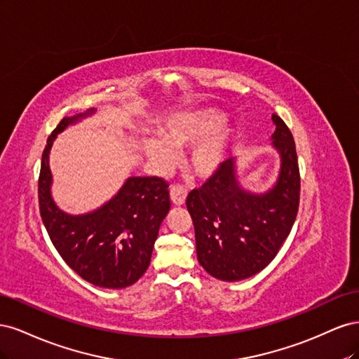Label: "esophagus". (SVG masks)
Wrapping results in <instances>:
<instances>
[{
  "label": "esophagus",
  "instance_id": "1",
  "mask_svg": "<svg viewBox=\"0 0 359 359\" xmlns=\"http://www.w3.org/2000/svg\"><path fill=\"white\" fill-rule=\"evenodd\" d=\"M187 198V189L181 186V184H175L170 187V199L175 205H184Z\"/></svg>",
  "mask_w": 359,
  "mask_h": 359
}]
</instances>
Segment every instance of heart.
I'll return each mask as SVG.
<instances>
[{"label": "heart", "instance_id": "1", "mask_svg": "<svg viewBox=\"0 0 359 359\" xmlns=\"http://www.w3.org/2000/svg\"><path fill=\"white\" fill-rule=\"evenodd\" d=\"M223 119L224 116L220 112L212 109L181 114L160 128V139L145 140V153L160 168L168 169L177 160L175 149L198 142L190 154V168L201 177H210L223 165L231 145L229 130L217 128Z\"/></svg>", "mask_w": 359, "mask_h": 359}]
</instances>
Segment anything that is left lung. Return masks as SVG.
<instances>
[{
	"instance_id": "1",
	"label": "left lung",
	"mask_w": 359,
	"mask_h": 359,
	"mask_svg": "<svg viewBox=\"0 0 359 359\" xmlns=\"http://www.w3.org/2000/svg\"><path fill=\"white\" fill-rule=\"evenodd\" d=\"M273 121L281 156L273 190L262 196L243 191L229 158L187 196L198 260L215 278L235 281L257 274L276 257L295 223L301 191L297 147L283 119L274 114Z\"/></svg>"
}]
</instances>
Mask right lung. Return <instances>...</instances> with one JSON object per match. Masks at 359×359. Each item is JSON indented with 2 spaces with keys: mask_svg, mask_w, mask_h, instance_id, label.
<instances>
[{
  "mask_svg": "<svg viewBox=\"0 0 359 359\" xmlns=\"http://www.w3.org/2000/svg\"><path fill=\"white\" fill-rule=\"evenodd\" d=\"M82 115L62 118L48 137L39 175V206L53 247L90 283L121 289L147 271L160 224L170 208L169 184L160 177H132L100 210L67 215L50 198L49 151L53 139Z\"/></svg>",
  "mask_w": 359,
  "mask_h": 359,
  "instance_id": "add662e5",
  "label": "right lung"
}]
</instances>
